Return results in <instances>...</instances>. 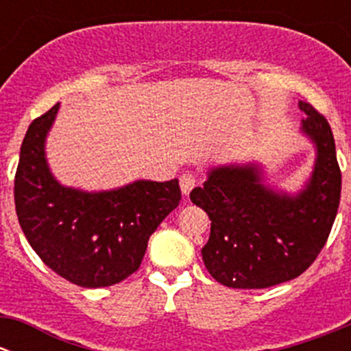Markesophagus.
I'll use <instances>...</instances> for the list:
<instances>
[{
    "label": "esophagus",
    "instance_id": "esophagus-1",
    "mask_svg": "<svg viewBox=\"0 0 351 351\" xmlns=\"http://www.w3.org/2000/svg\"><path fill=\"white\" fill-rule=\"evenodd\" d=\"M195 185H197V176L193 175V173L185 171L182 176H180V186H182L183 195H189Z\"/></svg>",
    "mask_w": 351,
    "mask_h": 351
}]
</instances>
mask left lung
Returning a JSON list of instances; mask_svg holds the SVG:
<instances>
[{
    "label": "left lung",
    "instance_id": "left-lung-1",
    "mask_svg": "<svg viewBox=\"0 0 351 351\" xmlns=\"http://www.w3.org/2000/svg\"><path fill=\"white\" fill-rule=\"evenodd\" d=\"M302 132L316 146L314 171L297 195L275 192L258 165L212 168L204 186L190 193L210 219V236L202 247L205 268L231 289H267L297 278L328 241L341 193V171L328 120L313 105Z\"/></svg>",
    "mask_w": 351,
    "mask_h": 351
}]
</instances>
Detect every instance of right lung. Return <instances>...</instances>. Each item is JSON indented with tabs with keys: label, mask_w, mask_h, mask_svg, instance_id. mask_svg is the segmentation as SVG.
<instances>
[{
	"label": "right lung",
	"mask_w": 351,
	"mask_h": 351,
	"mask_svg": "<svg viewBox=\"0 0 351 351\" xmlns=\"http://www.w3.org/2000/svg\"><path fill=\"white\" fill-rule=\"evenodd\" d=\"M58 110L59 104L25 134L15 175L19 222L38 258L71 284H119L141 267L151 234L178 207V180H139L108 192L62 186L44 151Z\"/></svg>",
	"instance_id": "add662e5"
}]
</instances>
